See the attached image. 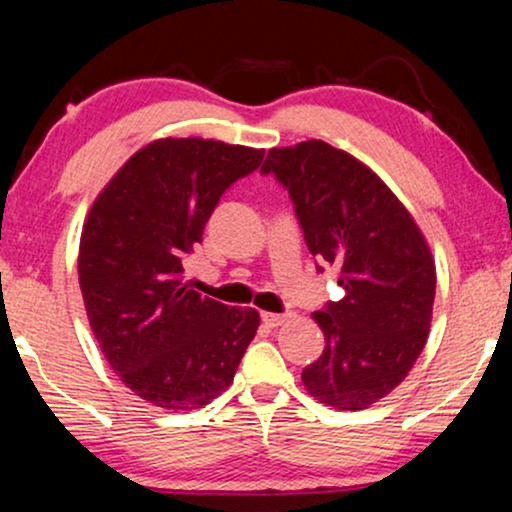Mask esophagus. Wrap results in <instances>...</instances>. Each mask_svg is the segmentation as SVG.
I'll return each mask as SVG.
<instances>
[{
  "label": "esophagus",
  "instance_id": "obj_1",
  "mask_svg": "<svg viewBox=\"0 0 512 512\" xmlns=\"http://www.w3.org/2000/svg\"><path fill=\"white\" fill-rule=\"evenodd\" d=\"M261 319H263V324H265V326H270V328L282 326L284 321H286L284 314H270V312H263V314H261Z\"/></svg>",
  "mask_w": 512,
  "mask_h": 512
}]
</instances>
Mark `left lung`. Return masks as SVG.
Returning <instances> with one entry per match:
<instances>
[{"label": "left lung", "instance_id": "left-lung-1", "mask_svg": "<svg viewBox=\"0 0 512 512\" xmlns=\"http://www.w3.org/2000/svg\"><path fill=\"white\" fill-rule=\"evenodd\" d=\"M261 172L289 191L307 249L345 291L312 314L326 347L303 370L305 389L331 408L366 410L408 377L429 338V244L368 165L321 139L270 149Z\"/></svg>", "mask_w": 512, "mask_h": 512}]
</instances>
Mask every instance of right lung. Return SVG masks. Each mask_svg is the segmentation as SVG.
<instances>
[{"label": "right lung", "mask_w": 512, "mask_h": 512, "mask_svg": "<svg viewBox=\"0 0 512 512\" xmlns=\"http://www.w3.org/2000/svg\"><path fill=\"white\" fill-rule=\"evenodd\" d=\"M263 149L184 137L130 156L86 216L79 284L104 359L132 394L195 410L233 382L261 317L184 282V258L223 191L261 165Z\"/></svg>", "instance_id": "1"}]
</instances>
